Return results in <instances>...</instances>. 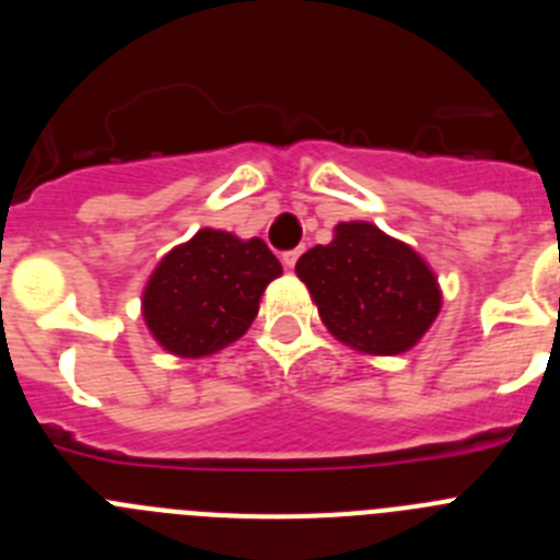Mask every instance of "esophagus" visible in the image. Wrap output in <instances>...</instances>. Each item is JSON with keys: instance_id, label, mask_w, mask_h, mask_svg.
<instances>
[{"instance_id": "obj_1", "label": "esophagus", "mask_w": 560, "mask_h": 560, "mask_svg": "<svg viewBox=\"0 0 560 560\" xmlns=\"http://www.w3.org/2000/svg\"><path fill=\"white\" fill-rule=\"evenodd\" d=\"M296 260H300V249L283 252V266H285V269H294Z\"/></svg>"}]
</instances>
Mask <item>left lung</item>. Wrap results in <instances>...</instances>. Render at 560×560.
I'll return each instance as SVG.
<instances>
[{
  "instance_id": "left-lung-1",
  "label": "left lung",
  "mask_w": 560,
  "mask_h": 560,
  "mask_svg": "<svg viewBox=\"0 0 560 560\" xmlns=\"http://www.w3.org/2000/svg\"><path fill=\"white\" fill-rule=\"evenodd\" d=\"M325 328L370 355L407 353L438 319V277L412 246L368 221L336 224L334 241L296 260Z\"/></svg>"
}]
</instances>
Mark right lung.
Returning a JSON list of instances; mask_svg holds the SVG:
<instances>
[{"mask_svg":"<svg viewBox=\"0 0 560 560\" xmlns=\"http://www.w3.org/2000/svg\"><path fill=\"white\" fill-rule=\"evenodd\" d=\"M283 266L260 237L199 230L173 246L142 291V316L162 348L182 359L219 353L249 330L260 296Z\"/></svg>","mask_w":560,"mask_h":560,"instance_id":"obj_1","label":"right lung"}]
</instances>
